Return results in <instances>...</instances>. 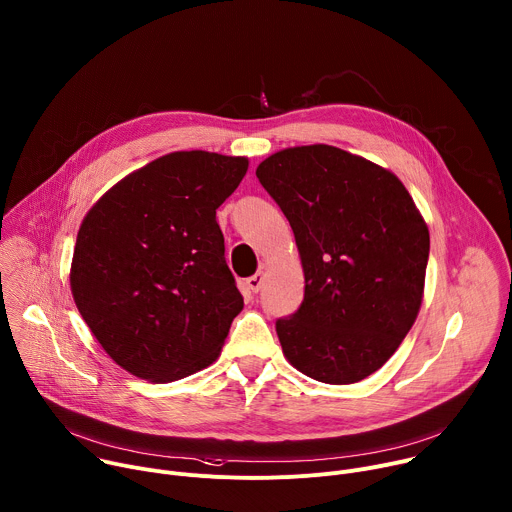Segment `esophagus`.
<instances>
[{
  "mask_svg": "<svg viewBox=\"0 0 512 512\" xmlns=\"http://www.w3.org/2000/svg\"><path fill=\"white\" fill-rule=\"evenodd\" d=\"M263 279H265L263 271H257L255 275H251V277L245 281V285H247L249 291H253V294H257V291H259L261 285H263Z\"/></svg>",
  "mask_w": 512,
  "mask_h": 512,
  "instance_id": "esophagus-1",
  "label": "esophagus"
}]
</instances>
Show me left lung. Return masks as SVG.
Wrapping results in <instances>:
<instances>
[{"mask_svg":"<svg viewBox=\"0 0 512 512\" xmlns=\"http://www.w3.org/2000/svg\"><path fill=\"white\" fill-rule=\"evenodd\" d=\"M255 174L294 231L306 279L300 310L275 322L283 356L320 383L367 379L423 302L421 212L393 172L326 143L275 152Z\"/></svg>","mask_w":512,"mask_h":512,"instance_id":"left-lung-1","label":"left lung"}]
</instances>
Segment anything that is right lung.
Here are the masks:
<instances>
[{"instance_id": "obj_1", "label": "right lung", "mask_w": 512, "mask_h": 512, "mask_svg": "<svg viewBox=\"0 0 512 512\" xmlns=\"http://www.w3.org/2000/svg\"><path fill=\"white\" fill-rule=\"evenodd\" d=\"M243 156L172 152L127 174L85 214L70 291L103 350L133 377L172 383L212 364L243 310L216 208Z\"/></svg>"}]
</instances>
